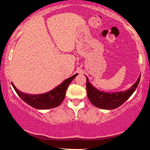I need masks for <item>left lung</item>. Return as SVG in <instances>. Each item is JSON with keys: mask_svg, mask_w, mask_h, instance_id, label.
Listing matches in <instances>:
<instances>
[{"mask_svg": "<svg viewBox=\"0 0 150 150\" xmlns=\"http://www.w3.org/2000/svg\"><path fill=\"white\" fill-rule=\"evenodd\" d=\"M86 77L88 97L92 104L101 109L112 110L122 105L132 95L140 81L141 75L130 88L123 92L120 91L115 93H105L99 91L89 82L88 78L86 76Z\"/></svg>", "mask_w": 150, "mask_h": 150, "instance_id": "1", "label": "left lung"}]
</instances>
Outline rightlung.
<instances>
[{"mask_svg": "<svg viewBox=\"0 0 150 150\" xmlns=\"http://www.w3.org/2000/svg\"><path fill=\"white\" fill-rule=\"evenodd\" d=\"M77 75L78 74L76 73L69 78L65 79L62 83H61L51 91L43 94H38V95H31V94L25 93L18 90L12 82H11V85L18 95L27 104L36 109H50L58 106L61 104L64 99L66 91L68 87L72 80L75 79Z\"/></svg>", "mask_w": 150, "mask_h": 150, "instance_id": "right-lung-1", "label": "right lung"}]
</instances>
